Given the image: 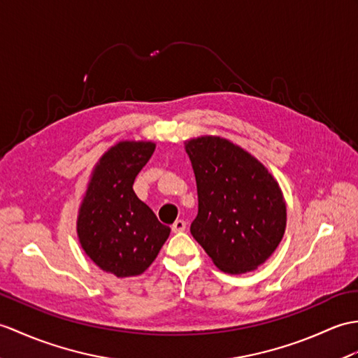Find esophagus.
<instances>
[{
	"label": "esophagus",
	"instance_id": "obj_1",
	"mask_svg": "<svg viewBox=\"0 0 358 358\" xmlns=\"http://www.w3.org/2000/svg\"><path fill=\"white\" fill-rule=\"evenodd\" d=\"M186 230V222L182 220H177L172 224V231L173 234H181V231Z\"/></svg>",
	"mask_w": 358,
	"mask_h": 358
}]
</instances>
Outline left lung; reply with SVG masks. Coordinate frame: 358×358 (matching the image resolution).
I'll use <instances>...</instances> for the list:
<instances>
[{
    "label": "left lung",
    "instance_id": "8db88e82",
    "mask_svg": "<svg viewBox=\"0 0 358 358\" xmlns=\"http://www.w3.org/2000/svg\"><path fill=\"white\" fill-rule=\"evenodd\" d=\"M186 152L198 192L190 234L220 270L239 274L257 268L285 231L287 207L276 180L226 138L190 140Z\"/></svg>",
    "mask_w": 358,
    "mask_h": 358
}]
</instances>
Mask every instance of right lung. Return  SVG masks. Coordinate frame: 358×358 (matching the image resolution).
Segmentation results:
<instances>
[{
  "label": "right lung",
  "mask_w": 358,
  "mask_h": 358,
  "mask_svg": "<svg viewBox=\"0 0 358 358\" xmlns=\"http://www.w3.org/2000/svg\"><path fill=\"white\" fill-rule=\"evenodd\" d=\"M154 149L151 141H122L111 148L96 166L79 210L82 248L117 278L143 273L171 234L132 189Z\"/></svg>",
  "instance_id": "1"
}]
</instances>
